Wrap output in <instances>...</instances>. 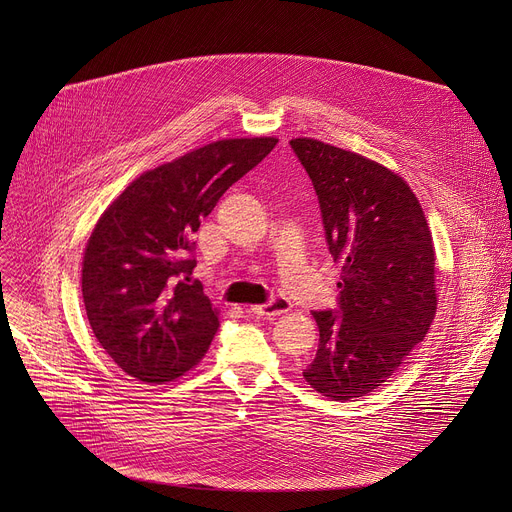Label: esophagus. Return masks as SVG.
I'll return each mask as SVG.
<instances>
[{
  "mask_svg": "<svg viewBox=\"0 0 512 512\" xmlns=\"http://www.w3.org/2000/svg\"><path fill=\"white\" fill-rule=\"evenodd\" d=\"M289 300L283 298V296H273L267 304H261V306H251V312L255 316H263V318H271V316H279V314H285L289 310Z\"/></svg>",
  "mask_w": 512,
  "mask_h": 512,
  "instance_id": "34e87169",
  "label": "esophagus"
}]
</instances>
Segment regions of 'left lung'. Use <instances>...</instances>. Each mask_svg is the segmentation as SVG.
I'll return each mask as SVG.
<instances>
[{
    "label": "left lung",
    "instance_id": "8db88e82",
    "mask_svg": "<svg viewBox=\"0 0 512 512\" xmlns=\"http://www.w3.org/2000/svg\"><path fill=\"white\" fill-rule=\"evenodd\" d=\"M289 145L314 184L328 251L342 261L336 310L314 312L320 342L304 379L334 401L364 397L433 322V239L419 200L385 166L310 137Z\"/></svg>",
    "mask_w": 512,
    "mask_h": 512
}]
</instances>
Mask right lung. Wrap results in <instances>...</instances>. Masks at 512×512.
Segmentation results:
<instances>
[{"instance_id":"add662e5","label":"right lung","mask_w":512,"mask_h":512,"mask_svg":"<svg viewBox=\"0 0 512 512\" xmlns=\"http://www.w3.org/2000/svg\"><path fill=\"white\" fill-rule=\"evenodd\" d=\"M275 143H208L143 172L99 218L83 259V300L93 334L127 375L168 383L206 354L221 322L190 279L192 235Z\"/></svg>"}]
</instances>
